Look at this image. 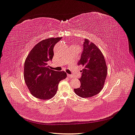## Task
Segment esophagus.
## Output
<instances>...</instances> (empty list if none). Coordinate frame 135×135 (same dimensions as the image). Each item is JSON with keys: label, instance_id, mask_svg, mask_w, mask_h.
Instances as JSON below:
<instances>
[{"label": "esophagus", "instance_id": "obj_1", "mask_svg": "<svg viewBox=\"0 0 135 135\" xmlns=\"http://www.w3.org/2000/svg\"><path fill=\"white\" fill-rule=\"evenodd\" d=\"M67 76L69 77V78H73V76L72 75H71V74H67Z\"/></svg>", "mask_w": 135, "mask_h": 135}]
</instances>
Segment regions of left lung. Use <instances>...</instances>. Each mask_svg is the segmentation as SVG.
Returning a JSON list of instances; mask_svg holds the SVG:
<instances>
[{
	"instance_id": "1",
	"label": "left lung",
	"mask_w": 135,
	"mask_h": 135,
	"mask_svg": "<svg viewBox=\"0 0 135 135\" xmlns=\"http://www.w3.org/2000/svg\"><path fill=\"white\" fill-rule=\"evenodd\" d=\"M83 50L78 65L84 68L79 79L81 85L74 89L75 93L81 97H91L98 94L103 88L107 75V68L104 56L95 44L85 39Z\"/></svg>"
}]
</instances>
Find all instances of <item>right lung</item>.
Here are the masks:
<instances>
[{
    "mask_svg": "<svg viewBox=\"0 0 135 135\" xmlns=\"http://www.w3.org/2000/svg\"><path fill=\"white\" fill-rule=\"evenodd\" d=\"M62 37L49 38L40 41L32 49L24 65V79L31 94L42 100H48L56 94L59 82L67 77V73L49 68L52 61L54 47Z\"/></svg>",
    "mask_w": 135,
    "mask_h": 135,
    "instance_id": "right-lung-1",
    "label": "right lung"
}]
</instances>
